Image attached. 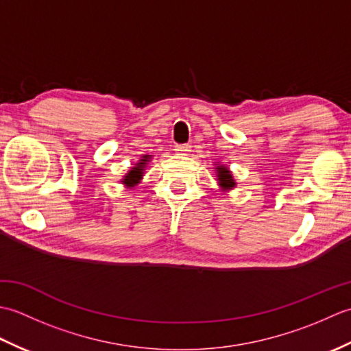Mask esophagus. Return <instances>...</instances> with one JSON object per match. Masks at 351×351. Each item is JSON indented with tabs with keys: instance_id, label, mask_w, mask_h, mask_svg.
<instances>
[{
	"instance_id": "34e87169",
	"label": "esophagus",
	"mask_w": 351,
	"mask_h": 351,
	"mask_svg": "<svg viewBox=\"0 0 351 351\" xmlns=\"http://www.w3.org/2000/svg\"><path fill=\"white\" fill-rule=\"evenodd\" d=\"M175 152L178 155H189L191 152V146L190 145H176Z\"/></svg>"
}]
</instances>
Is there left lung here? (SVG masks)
<instances>
[{"instance_id":"8db88e82","label":"left lung","mask_w":351,"mask_h":351,"mask_svg":"<svg viewBox=\"0 0 351 351\" xmlns=\"http://www.w3.org/2000/svg\"><path fill=\"white\" fill-rule=\"evenodd\" d=\"M214 170H215V181H217L219 187L221 191H230L237 187V181L232 175V171L226 166V164H214Z\"/></svg>"}]
</instances>
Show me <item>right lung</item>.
<instances>
[{"label":"right lung","mask_w":351,"mask_h":351,"mask_svg":"<svg viewBox=\"0 0 351 351\" xmlns=\"http://www.w3.org/2000/svg\"><path fill=\"white\" fill-rule=\"evenodd\" d=\"M152 156L154 155H141L140 160L134 164V166L128 171H126L121 180V182L125 185L126 189H134L136 185H138L141 182V180H143V176H145V170L147 167V162L151 161Z\"/></svg>","instance_id":"add662e5"}]
</instances>
